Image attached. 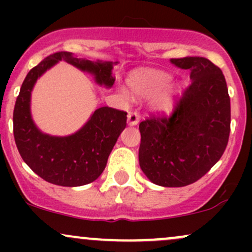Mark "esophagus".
Here are the masks:
<instances>
[{"instance_id":"obj_1","label":"esophagus","mask_w":252,"mask_h":252,"mask_svg":"<svg viewBox=\"0 0 252 252\" xmlns=\"http://www.w3.org/2000/svg\"><path fill=\"white\" fill-rule=\"evenodd\" d=\"M138 120H140V117H138V115L136 114L135 111L129 112V115H128V124H129L130 126H136V124L138 123Z\"/></svg>"}]
</instances>
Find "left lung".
<instances>
[{"label":"left lung","instance_id":"left-lung-1","mask_svg":"<svg viewBox=\"0 0 252 252\" xmlns=\"http://www.w3.org/2000/svg\"><path fill=\"white\" fill-rule=\"evenodd\" d=\"M59 62L90 73L104 88H112L114 65L117 63L77 58L70 52H58L32 68L22 83L14 108V138L28 167L51 184L77 187L94 181L103 173L118 136L126 126V112L102 106L94 110L85 124L66 136L46 134L32 117L31 98L36 80Z\"/></svg>","mask_w":252,"mask_h":252}]
</instances>
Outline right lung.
Returning a JSON list of instances; mask_svg holds the SVG:
<instances>
[{
  "label": "right lung",
  "mask_w": 252,
  "mask_h": 252,
  "mask_svg": "<svg viewBox=\"0 0 252 252\" xmlns=\"http://www.w3.org/2000/svg\"><path fill=\"white\" fill-rule=\"evenodd\" d=\"M190 70V85L172 110L140 123L138 160L154 184L182 187L206 174L221 158L228 141L231 106L221 70L206 58L173 62Z\"/></svg>",
  "instance_id": "1"
}]
</instances>
